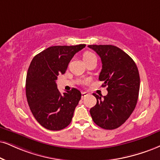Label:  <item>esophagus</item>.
<instances>
[{
    "mask_svg": "<svg viewBox=\"0 0 160 160\" xmlns=\"http://www.w3.org/2000/svg\"><path fill=\"white\" fill-rule=\"evenodd\" d=\"M88 96V92H82V98H85L86 96Z\"/></svg>",
    "mask_w": 160,
    "mask_h": 160,
    "instance_id": "obj_1",
    "label": "esophagus"
}]
</instances>
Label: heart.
I'll return each instance as SVG.
<instances>
[{
  "label": "heart",
  "mask_w": 160,
  "mask_h": 160,
  "mask_svg": "<svg viewBox=\"0 0 160 160\" xmlns=\"http://www.w3.org/2000/svg\"><path fill=\"white\" fill-rule=\"evenodd\" d=\"M92 58H96V57L93 53L91 52H86L84 53L83 55V60L84 62H88V61L91 60Z\"/></svg>",
  "instance_id": "b5f03b06"
}]
</instances>
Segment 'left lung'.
<instances>
[{
  "label": "left lung",
  "mask_w": 160,
  "mask_h": 160,
  "mask_svg": "<svg viewBox=\"0 0 160 160\" xmlns=\"http://www.w3.org/2000/svg\"><path fill=\"white\" fill-rule=\"evenodd\" d=\"M101 58L102 69L98 79L108 85V94L93 93L97 102L90 110L93 122L104 129L113 130L125 122L137 105L140 78L133 60L113 45H88Z\"/></svg>",
  "instance_id": "1"
}]
</instances>
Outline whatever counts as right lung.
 Returning a JSON list of instances; mask_svg holds the SVG:
<instances>
[{"label": "right lung", "instance_id": "right-lung-1", "mask_svg": "<svg viewBox=\"0 0 160 160\" xmlns=\"http://www.w3.org/2000/svg\"><path fill=\"white\" fill-rule=\"evenodd\" d=\"M85 46L48 47L30 63L26 79V96L32 115L46 129L60 131L72 121L82 94L76 88L61 94L56 80L58 75L65 73L74 55Z\"/></svg>", "mask_w": 160, "mask_h": 160}]
</instances>
